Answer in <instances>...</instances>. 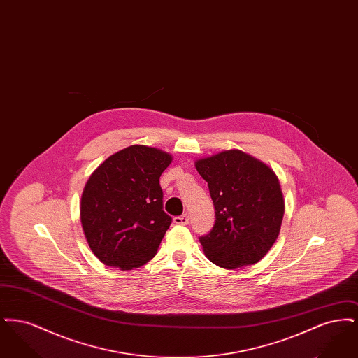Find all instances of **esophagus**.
<instances>
[{"label": "esophagus", "mask_w": 358, "mask_h": 358, "mask_svg": "<svg viewBox=\"0 0 358 358\" xmlns=\"http://www.w3.org/2000/svg\"><path fill=\"white\" fill-rule=\"evenodd\" d=\"M174 222L178 224V225H187V222H189V215L185 213V215H181V216H176L174 217Z\"/></svg>", "instance_id": "obj_1"}]
</instances>
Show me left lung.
Segmentation results:
<instances>
[{
  "mask_svg": "<svg viewBox=\"0 0 358 358\" xmlns=\"http://www.w3.org/2000/svg\"><path fill=\"white\" fill-rule=\"evenodd\" d=\"M216 210L212 231L200 238L205 256L235 270L255 264L279 236L285 200L270 166L238 149L196 159Z\"/></svg>",
  "mask_w": 358,
  "mask_h": 358,
  "instance_id": "obj_1",
  "label": "left lung"
}]
</instances>
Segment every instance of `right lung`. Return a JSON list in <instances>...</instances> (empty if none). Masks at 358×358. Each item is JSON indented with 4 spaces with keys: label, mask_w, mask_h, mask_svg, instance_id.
<instances>
[{
    "label": "right lung",
    "mask_w": 358,
    "mask_h": 358,
    "mask_svg": "<svg viewBox=\"0 0 358 358\" xmlns=\"http://www.w3.org/2000/svg\"><path fill=\"white\" fill-rule=\"evenodd\" d=\"M171 155L131 145L103 161L90 176L80 201L87 243L102 263L133 270L153 259L171 225L162 209L159 177Z\"/></svg>",
    "instance_id": "right-lung-1"
}]
</instances>
